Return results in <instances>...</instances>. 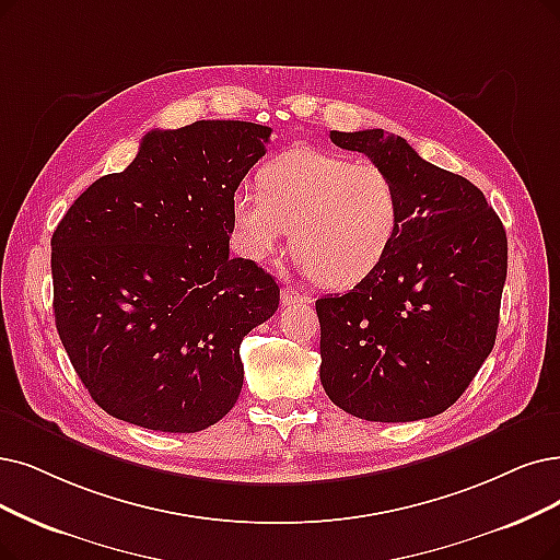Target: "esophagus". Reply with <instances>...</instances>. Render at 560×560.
Instances as JSON below:
<instances>
[{
  "mask_svg": "<svg viewBox=\"0 0 560 560\" xmlns=\"http://www.w3.org/2000/svg\"><path fill=\"white\" fill-rule=\"evenodd\" d=\"M282 303L284 305H303V303H310L312 299L307 294H303L301 289H294V287H282Z\"/></svg>",
  "mask_w": 560,
  "mask_h": 560,
  "instance_id": "34e87169",
  "label": "esophagus"
}]
</instances>
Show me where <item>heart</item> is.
<instances>
[{"label": "heart", "mask_w": 560, "mask_h": 560, "mask_svg": "<svg viewBox=\"0 0 560 560\" xmlns=\"http://www.w3.org/2000/svg\"><path fill=\"white\" fill-rule=\"evenodd\" d=\"M236 250L250 261L278 253L292 230L296 261L328 287L370 276L399 230V195L376 163L319 149H289L238 186L230 202Z\"/></svg>", "instance_id": "1"}]
</instances>
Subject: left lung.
Returning a JSON list of instances; mask_svg holds the SVG:
<instances>
[{
  "instance_id": "1",
  "label": "left lung",
  "mask_w": 560,
  "mask_h": 560,
  "mask_svg": "<svg viewBox=\"0 0 560 560\" xmlns=\"http://www.w3.org/2000/svg\"><path fill=\"white\" fill-rule=\"evenodd\" d=\"M330 142L390 174L399 230L351 292L317 301L322 386L355 418H432L455 405L494 349L508 273L503 222L482 190L422 161L405 138L330 130Z\"/></svg>"
}]
</instances>
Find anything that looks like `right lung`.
<instances>
[{
	"label": "right lung",
	"instance_id": "right-lung-1",
	"mask_svg": "<svg viewBox=\"0 0 560 560\" xmlns=\"http://www.w3.org/2000/svg\"><path fill=\"white\" fill-rule=\"evenodd\" d=\"M268 138L250 121L151 130L57 225V332L109 416L190 434L236 405L241 342L280 303L264 268L230 257L232 195Z\"/></svg>",
	"mask_w": 560,
	"mask_h": 560
}]
</instances>
